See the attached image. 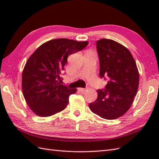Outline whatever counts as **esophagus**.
Listing matches in <instances>:
<instances>
[{
  "label": "esophagus",
  "mask_w": 159,
  "mask_h": 159,
  "mask_svg": "<svg viewBox=\"0 0 159 159\" xmlns=\"http://www.w3.org/2000/svg\"><path fill=\"white\" fill-rule=\"evenodd\" d=\"M78 90L80 92H81V93H84L86 91V89H85V88H81V87H79V89H78Z\"/></svg>",
  "instance_id": "esophagus-1"
}]
</instances>
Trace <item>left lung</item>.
I'll return each mask as SVG.
<instances>
[{"instance_id":"1","label":"left lung","mask_w":159,"mask_h":159,"mask_svg":"<svg viewBox=\"0 0 159 159\" xmlns=\"http://www.w3.org/2000/svg\"><path fill=\"white\" fill-rule=\"evenodd\" d=\"M100 76L108 81L98 89V98L89 104L93 113L107 120L122 116L130 109L139 87V75L133 55L123 45L112 39L96 42Z\"/></svg>"}]
</instances>
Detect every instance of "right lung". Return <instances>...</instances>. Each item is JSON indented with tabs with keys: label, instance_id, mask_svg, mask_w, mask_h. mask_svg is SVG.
Segmentation results:
<instances>
[{
	"label": "right lung",
	"instance_id": "add662e5",
	"mask_svg": "<svg viewBox=\"0 0 159 159\" xmlns=\"http://www.w3.org/2000/svg\"><path fill=\"white\" fill-rule=\"evenodd\" d=\"M88 42L60 38L43 43L29 57L24 67L22 87L24 97L33 112L48 117L63 111L69 102L70 89L59 82L67 57L84 49Z\"/></svg>",
	"mask_w": 159,
	"mask_h": 159
}]
</instances>
